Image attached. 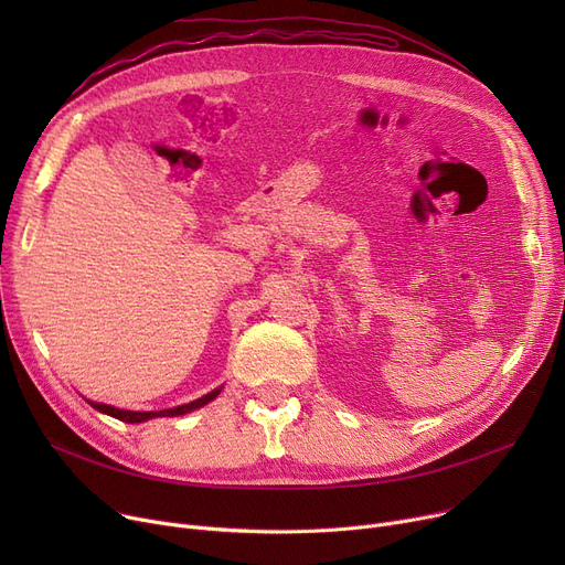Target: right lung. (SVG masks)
<instances>
[{"label":"right lung","instance_id":"right-lung-1","mask_svg":"<svg viewBox=\"0 0 565 565\" xmlns=\"http://www.w3.org/2000/svg\"><path fill=\"white\" fill-rule=\"evenodd\" d=\"M220 394V390L205 394L203 398H196L188 405H178V407H171V409H160V412H130V409H118V407H111V405H105V403H92V407H96L98 412L103 414H109V417L114 419H121L126 424H141V422H148V419H156V417H178V414H185V412H192L205 403H211L215 396Z\"/></svg>","mask_w":565,"mask_h":565}]
</instances>
